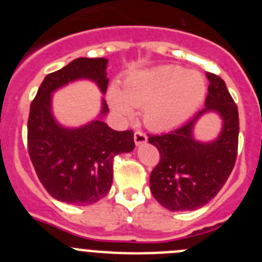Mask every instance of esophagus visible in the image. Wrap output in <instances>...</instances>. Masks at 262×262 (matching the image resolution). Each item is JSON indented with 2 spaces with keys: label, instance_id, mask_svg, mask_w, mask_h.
I'll return each instance as SVG.
<instances>
[{
  "label": "esophagus",
  "instance_id": "34e87169",
  "mask_svg": "<svg viewBox=\"0 0 262 262\" xmlns=\"http://www.w3.org/2000/svg\"><path fill=\"white\" fill-rule=\"evenodd\" d=\"M134 140H135L136 145H142L147 143V135L143 134L142 131H136L135 135H134Z\"/></svg>",
  "mask_w": 262,
  "mask_h": 262
}]
</instances>
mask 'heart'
I'll use <instances>...</instances> for the list:
<instances>
[{
	"mask_svg": "<svg viewBox=\"0 0 262 262\" xmlns=\"http://www.w3.org/2000/svg\"><path fill=\"white\" fill-rule=\"evenodd\" d=\"M205 77L196 71L177 66H160L136 71L126 77L123 86L111 85L107 102L122 119L142 107L148 128L166 131L184 124L202 105L206 96Z\"/></svg>",
	"mask_w": 262,
	"mask_h": 262,
	"instance_id": "1",
	"label": "heart"
}]
</instances>
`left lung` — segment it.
Returning <instances> with one entry per match:
<instances>
[{
  "instance_id": "obj_1",
  "label": "left lung",
  "mask_w": 262,
  "mask_h": 262,
  "mask_svg": "<svg viewBox=\"0 0 262 262\" xmlns=\"http://www.w3.org/2000/svg\"><path fill=\"white\" fill-rule=\"evenodd\" d=\"M210 81L205 108L181 128L148 138L157 147L160 161L152 170L149 187L155 200L169 211L201 209L219 193L230 177L237 155L239 113L226 82L206 73ZM221 118L222 128L210 142L193 136V127L206 114Z\"/></svg>"
}]
</instances>
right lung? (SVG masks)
I'll list each match as a JSON object with an SVG mask.
<instances>
[{"instance_id": "right-lung-1", "label": "right lung", "mask_w": 262, "mask_h": 262, "mask_svg": "<svg viewBox=\"0 0 262 262\" xmlns=\"http://www.w3.org/2000/svg\"><path fill=\"white\" fill-rule=\"evenodd\" d=\"M107 62L105 57L72 60L46 76L30 106V159L41 185L60 202L86 206L103 198L113 184L114 156L135 148L133 131H115L103 122L108 113L103 97L99 114L82 126H64L53 115V93L71 82L89 80L105 94Z\"/></svg>"}]
</instances>
